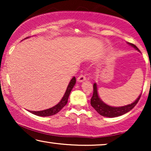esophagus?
<instances>
[{
	"label": "esophagus",
	"instance_id": "esophagus-1",
	"mask_svg": "<svg viewBox=\"0 0 151 151\" xmlns=\"http://www.w3.org/2000/svg\"><path fill=\"white\" fill-rule=\"evenodd\" d=\"M86 79V77L84 74H81V75H79V77H77V81H79V82H81V81H85Z\"/></svg>",
	"mask_w": 151,
	"mask_h": 151
}]
</instances>
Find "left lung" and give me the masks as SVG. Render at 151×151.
Here are the masks:
<instances>
[{"label":"left lung","mask_w":151,"mask_h":151,"mask_svg":"<svg viewBox=\"0 0 151 151\" xmlns=\"http://www.w3.org/2000/svg\"><path fill=\"white\" fill-rule=\"evenodd\" d=\"M131 46H133V47L136 48L137 50L139 51L138 48L135 45L132 44V43H129ZM93 92L92 97L91 99V105L96 111L98 112L100 115L106 117H116L119 116L123 115V114H125L127 112L130 111L131 109L134 108V106L137 104L138 101H139L140 98H141V94L138 96V98L133 103L129 104L127 106H121V107H112L110 106L106 105V104L104 103L103 101L100 99L99 97L98 96L97 93V87H96V84H94L93 86Z\"/></svg>","instance_id":"left-lung-1"}]
</instances>
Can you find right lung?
I'll use <instances>...</instances> for the list:
<instances>
[{
	"label": "right lung",
	"mask_w": 151,
	"mask_h": 151,
	"mask_svg": "<svg viewBox=\"0 0 151 151\" xmlns=\"http://www.w3.org/2000/svg\"><path fill=\"white\" fill-rule=\"evenodd\" d=\"M76 83V78L73 77L72 79V80L70 81V84H69L68 86H67V90H66V92L64 95V96L62 97V100L55 106L52 107V108L46 109V110L43 111H30L32 114H35V115L40 116H50L55 115V114H58L59 111H60L61 109L63 108L67 104V101H68L69 96H70L71 91H72V88L74 87V84Z\"/></svg>",
	"instance_id": "obj_1"
}]
</instances>
